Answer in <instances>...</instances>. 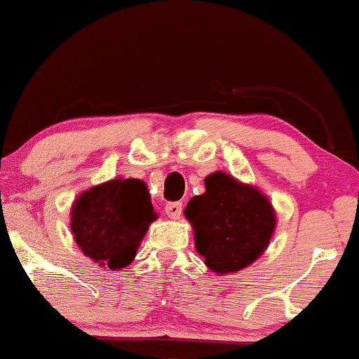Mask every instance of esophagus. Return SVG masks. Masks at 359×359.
<instances>
[{"mask_svg": "<svg viewBox=\"0 0 359 359\" xmlns=\"http://www.w3.org/2000/svg\"><path fill=\"white\" fill-rule=\"evenodd\" d=\"M165 213H167L170 218H173V220H177V218H180V215H182V203H168V205L165 206Z\"/></svg>", "mask_w": 359, "mask_h": 359, "instance_id": "obj_1", "label": "esophagus"}]
</instances>
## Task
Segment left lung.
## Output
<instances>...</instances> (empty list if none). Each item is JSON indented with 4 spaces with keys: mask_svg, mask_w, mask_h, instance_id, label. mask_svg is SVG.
Instances as JSON below:
<instances>
[{
    "mask_svg": "<svg viewBox=\"0 0 359 359\" xmlns=\"http://www.w3.org/2000/svg\"><path fill=\"white\" fill-rule=\"evenodd\" d=\"M205 187L184 210L194 230L196 251L217 275L248 269L273 237L275 208L258 187L222 170L206 177Z\"/></svg>",
    "mask_w": 359,
    "mask_h": 359,
    "instance_id": "obj_1",
    "label": "left lung"
}]
</instances>
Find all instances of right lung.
<instances>
[{
	"mask_svg": "<svg viewBox=\"0 0 359 359\" xmlns=\"http://www.w3.org/2000/svg\"><path fill=\"white\" fill-rule=\"evenodd\" d=\"M156 218L146 182L115 177L75 198L70 230L82 255L101 269L116 271L134 262Z\"/></svg>",
	"mask_w": 359,
	"mask_h": 359,
	"instance_id": "1",
	"label": "right lung"
}]
</instances>
